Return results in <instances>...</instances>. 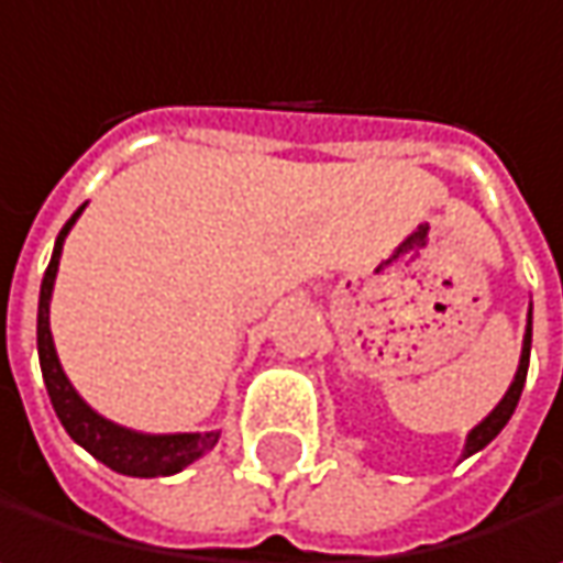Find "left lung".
I'll use <instances>...</instances> for the list:
<instances>
[{"instance_id":"1","label":"left lung","mask_w":563,"mask_h":563,"mask_svg":"<svg viewBox=\"0 0 563 563\" xmlns=\"http://www.w3.org/2000/svg\"><path fill=\"white\" fill-rule=\"evenodd\" d=\"M528 355H531V309H528V325H525V342H521V358H518V372H515V382L508 385L506 397L496 404V410L479 423V427H473L470 430V437H466V450H463V460L466 456H473V453H479L486 443H493L499 433H503V427L508 423V417L515 413V407H518V397H521V388H525V375H528Z\"/></svg>"}]
</instances>
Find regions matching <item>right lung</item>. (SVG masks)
<instances>
[{
    "label": "right lung",
    "mask_w": 563,
    "mask_h": 563,
    "mask_svg": "<svg viewBox=\"0 0 563 563\" xmlns=\"http://www.w3.org/2000/svg\"><path fill=\"white\" fill-rule=\"evenodd\" d=\"M80 211H84V205L70 214V221L57 234L55 254L45 271L42 296H38V362H42V378H45V388L52 397V407H55L60 427L70 433V440L80 443L93 460H100L113 473L140 476V479L181 473L188 463H195L218 443V437H221L218 430H208V433H136V430H126V427L100 417L80 394L74 391V385L67 382V375L57 362L48 309H52L60 247H64L67 231L74 228V221L80 218Z\"/></svg>",
    "instance_id": "right-lung-1"
}]
</instances>
